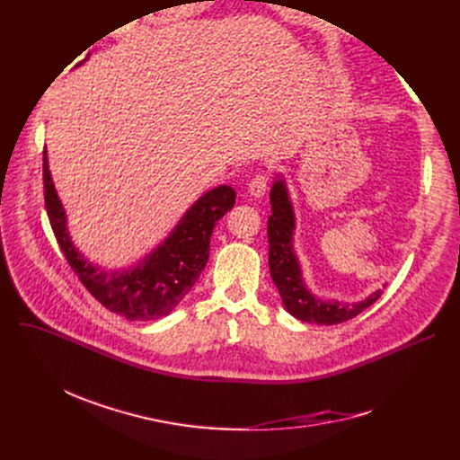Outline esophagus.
I'll return each instance as SVG.
<instances>
[{
	"mask_svg": "<svg viewBox=\"0 0 460 460\" xmlns=\"http://www.w3.org/2000/svg\"><path fill=\"white\" fill-rule=\"evenodd\" d=\"M267 184H269L267 175H255V177L250 181V184H248L250 196H253V198H262L264 191H267Z\"/></svg>",
	"mask_w": 460,
	"mask_h": 460,
	"instance_id": "obj_1",
	"label": "esophagus"
}]
</instances>
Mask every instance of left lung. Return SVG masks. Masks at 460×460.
Returning a JSON list of instances; mask_svg holds the SVG:
<instances>
[{
  "label": "left lung",
  "mask_w": 460,
  "mask_h": 460,
  "mask_svg": "<svg viewBox=\"0 0 460 460\" xmlns=\"http://www.w3.org/2000/svg\"><path fill=\"white\" fill-rule=\"evenodd\" d=\"M270 205L272 214L269 217V267L272 281L276 283L281 302L285 309L291 313L295 319L309 324H340L354 319L361 311L373 305L380 295L382 288H376L361 302H340V300H323L313 295L302 276L300 261L295 252V229L296 217L295 208L288 198V190L285 179L278 175L270 190ZM385 287V285H384Z\"/></svg>",
  "instance_id": "1"
}]
</instances>
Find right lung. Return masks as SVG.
<instances>
[{
	"mask_svg": "<svg viewBox=\"0 0 460 460\" xmlns=\"http://www.w3.org/2000/svg\"><path fill=\"white\" fill-rule=\"evenodd\" d=\"M42 175L46 212L70 269L106 309L128 321L160 319L181 304L207 267L210 234L217 220L233 208L236 198L227 184L208 190L184 212L175 229L134 267L104 270L72 243L46 151Z\"/></svg>",
	"mask_w": 460,
	"mask_h": 460,
	"instance_id": "obj_1",
	"label": "right lung"
}]
</instances>
